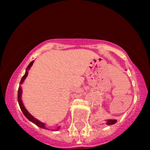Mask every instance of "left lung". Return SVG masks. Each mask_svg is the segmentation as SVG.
<instances>
[{"label": "left lung", "instance_id": "1", "mask_svg": "<svg viewBox=\"0 0 150 150\" xmlns=\"http://www.w3.org/2000/svg\"><path fill=\"white\" fill-rule=\"evenodd\" d=\"M116 121H117L116 119H109V120H107L106 124H108V125H112V124H116Z\"/></svg>", "mask_w": 150, "mask_h": 150}]
</instances>
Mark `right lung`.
I'll use <instances>...</instances> for the list:
<instances>
[{"label": "right lung", "mask_w": 150, "mask_h": 150, "mask_svg": "<svg viewBox=\"0 0 150 150\" xmlns=\"http://www.w3.org/2000/svg\"><path fill=\"white\" fill-rule=\"evenodd\" d=\"M33 63H34V60L31 61V62H30V64L29 65L27 66V67H26V72H25L24 75H23V77H22L21 81H20V85L22 84V83H23V81H24V80L26 79V78L27 77L28 75V71L30 69V67L32 66ZM21 93H22V90H21V86H19V88H18V104H19V106H20V108H21V110L22 111V112H23V115H24L25 116H26V118H27L30 121H31L32 123H34V124H35L36 125L38 126L39 127H40V128H42V129H47V127H45V124H44V123L41 122V121H39V120H37V119H36L34 117V116H32V115H31L30 113H29V111H27V110L26 109V108L24 107V105H23V102H22L21 100ZM59 129V127H58V128L57 130H58V129Z\"/></svg>", "instance_id": "right-lung-1"}]
</instances>
